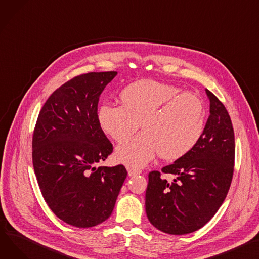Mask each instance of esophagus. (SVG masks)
<instances>
[{
	"label": "esophagus",
	"mask_w": 259,
	"mask_h": 259,
	"mask_svg": "<svg viewBox=\"0 0 259 259\" xmlns=\"http://www.w3.org/2000/svg\"><path fill=\"white\" fill-rule=\"evenodd\" d=\"M127 170H128V175L129 176H134V175H137V174H141V170L137 169L133 166H127Z\"/></svg>",
	"instance_id": "obj_1"
}]
</instances>
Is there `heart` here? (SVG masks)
<instances>
[{
    "label": "heart",
    "mask_w": 259,
    "mask_h": 259,
    "mask_svg": "<svg viewBox=\"0 0 259 259\" xmlns=\"http://www.w3.org/2000/svg\"><path fill=\"white\" fill-rule=\"evenodd\" d=\"M180 93L174 85L155 80L134 81L119 93L120 105L104 104L98 110L101 128L118 144V161L141 167L158 153L164 160H176L191 151L205 126V106L192 93Z\"/></svg>",
    "instance_id": "1"
}]
</instances>
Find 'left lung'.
<instances>
[{
    "label": "left lung",
    "mask_w": 259,
    "mask_h": 259,
    "mask_svg": "<svg viewBox=\"0 0 259 259\" xmlns=\"http://www.w3.org/2000/svg\"><path fill=\"white\" fill-rule=\"evenodd\" d=\"M209 116L195 147L174 163L162 167L175 176L167 182L158 170L149 173L146 212L162 232L182 235L202 228L225 200L232 181L235 143L231 118L208 90Z\"/></svg>",
    "instance_id": "left-lung-1"
}]
</instances>
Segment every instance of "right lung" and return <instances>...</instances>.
<instances>
[{
  "mask_svg": "<svg viewBox=\"0 0 259 259\" xmlns=\"http://www.w3.org/2000/svg\"><path fill=\"white\" fill-rule=\"evenodd\" d=\"M116 72L67 81L42 106L32 139L40 192L60 220L89 228L107 220L127 177L124 165L98 166L113 151L98 119V103Z\"/></svg>",
  "mask_w": 259,
  "mask_h": 259,
  "instance_id": "right-lung-1",
  "label": "right lung"
}]
</instances>
